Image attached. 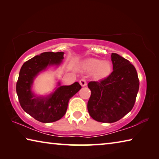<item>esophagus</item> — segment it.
I'll list each match as a JSON object with an SVG mask.
<instances>
[{"label": "esophagus", "instance_id": "1", "mask_svg": "<svg viewBox=\"0 0 159 159\" xmlns=\"http://www.w3.org/2000/svg\"><path fill=\"white\" fill-rule=\"evenodd\" d=\"M79 83H80V84L81 86H85L86 85H87V81H86V80L84 79H80Z\"/></svg>", "mask_w": 159, "mask_h": 159}]
</instances>
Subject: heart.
Here are the masks:
<instances>
[{
    "instance_id": "1",
    "label": "heart",
    "mask_w": 159,
    "mask_h": 159,
    "mask_svg": "<svg viewBox=\"0 0 159 159\" xmlns=\"http://www.w3.org/2000/svg\"><path fill=\"white\" fill-rule=\"evenodd\" d=\"M85 68L90 71H93L98 78H104L110 74L111 66L109 62L97 59H90L85 62Z\"/></svg>"
}]
</instances>
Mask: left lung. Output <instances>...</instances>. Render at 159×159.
Returning a JSON list of instances; mask_svg holds the SVG:
<instances>
[{
    "label": "left lung",
    "instance_id": "left-lung-1",
    "mask_svg": "<svg viewBox=\"0 0 159 159\" xmlns=\"http://www.w3.org/2000/svg\"><path fill=\"white\" fill-rule=\"evenodd\" d=\"M113 71L99 81H90L88 110L94 120L114 123L130 112L138 95L139 81L134 66L128 60L112 53Z\"/></svg>",
    "mask_w": 159,
    "mask_h": 159
}]
</instances>
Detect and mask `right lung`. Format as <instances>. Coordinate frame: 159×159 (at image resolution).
<instances>
[{"label": "right lung", "instance_id": "right-lung-1", "mask_svg": "<svg viewBox=\"0 0 159 159\" xmlns=\"http://www.w3.org/2000/svg\"><path fill=\"white\" fill-rule=\"evenodd\" d=\"M63 52H45L25 61L20 69L16 84L19 102L24 111L42 123L60 120L66 114L69 99L81 88L78 82L60 86L47 98H38L31 87L34 78L48 66L58 65L63 60Z\"/></svg>", "mask_w": 159, "mask_h": 159}]
</instances>
